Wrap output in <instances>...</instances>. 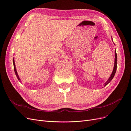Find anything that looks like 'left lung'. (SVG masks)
<instances>
[{
	"label": "left lung",
	"mask_w": 131,
	"mask_h": 131,
	"mask_svg": "<svg viewBox=\"0 0 131 131\" xmlns=\"http://www.w3.org/2000/svg\"><path fill=\"white\" fill-rule=\"evenodd\" d=\"M116 68H117V54L116 51H115V62H114V69L113 70V72L111 74L110 77H109V78L108 79V80H107V81L104 84V86H105L106 85H108L109 83L112 81V79H113L115 74L116 71Z\"/></svg>",
	"instance_id": "left-lung-1"
}]
</instances>
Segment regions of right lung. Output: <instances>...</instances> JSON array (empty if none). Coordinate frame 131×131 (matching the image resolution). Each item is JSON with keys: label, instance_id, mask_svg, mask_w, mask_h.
Listing matches in <instances>:
<instances>
[{"label": "right lung", "instance_id": "obj_1", "mask_svg": "<svg viewBox=\"0 0 131 131\" xmlns=\"http://www.w3.org/2000/svg\"><path fill=\"white\" fill-rule=\"evenodd\" d=\"M13 64H14V70H15V74L16 75V77L18 79V80L19 81H20V79H19V77H18V75L17 74V70L16 69V67H15V60H14V58H13Z\"/></svg>", "mask_w": 131, "mask_h": 131}]
</instances>
